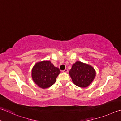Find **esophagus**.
Returning <instances> with one entry per match:
<instances>
[{
	"instance_id": "obj_1",
	"label": "esophagus",
	"mask_w": 121,
	"mask_h": 121,
	"mask_svg": "<svg viewBox=\"0 0 121 121\" xmlns=\"http://www.w3.org/2000/svg\"><path fill=\"white\" fill-rule=\"evenodd\" d=\"M67 72H68V70H67V69H65L64 71H63V72H64V73H67Z\"/></svg>"
}]
</instances>
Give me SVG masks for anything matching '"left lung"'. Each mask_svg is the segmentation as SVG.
<instances>
[{
  "instance_id": "obj_1",
  "label": "left lung",
  "mask_w": 121,
  "mask_h": 121,
  "mask_svg": "<svg viewBox=\"0 0 121 121\" xmlns=\"http://www.w3.org/2000/svg\"><path fill=\"white\" fill-rule=\"evenodd\" d=\"M73 83L81 88H86L94 81L96 75L95 69L88 64L77 61L69 71Z\"/></svg>"
}]
</instances>
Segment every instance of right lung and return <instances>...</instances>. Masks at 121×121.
<instances>
[{
  "mask_svg": "<svg viewBox=\"0 0 121 121\" xmlns=\"http://www.w3.org/2000/svg\"><path fill=\"white\" fill-rule=\"evenodd\" d=\"M60 71L49 60L37 62L32 69V78L34 82L42 89H46L56 82Z\"/></svg>",
  "mask_w": 121,
  "mask_h": 121,
  "instance_id": "right-lung-1",
  "label": "right lung"
}]
</instances>
